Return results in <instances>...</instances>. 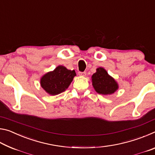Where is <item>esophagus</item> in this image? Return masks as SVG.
<instances>
[{"mask_svg": "<svg viewBox=\"0 0 155 155\" xmlns=\"http://www.w3.org/2000/svg\"><path fill=\"white\" fill-rule=\"evenodd\" d=\"M78 75L79 76H81V77H85L86 76V72H78Z\"/></svg>", "mask_w": 155, "mask_h": 155, "instance_id": "esophagus-1", "label": "esophagus"}]
</instances>
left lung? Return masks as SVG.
Masks as SVG:
<instances>
[{
	"label": "left lung",
	"instance_id": "obj_1",
	"mask_svg": "<svg viewBox=\"0 0 155 155\" xmlns=\"http://www.w3.org/2000/svg\"><path fill=\"white\" fill-rule=\"evenodd\" d=\"M91 82L96 92L104 96L114 94L119 88L117 81L102 67L97 68L96 72L91 76Z\"/></svg>",
	"mask_w": 155,
	"mask_h": 155
}]
</instances>
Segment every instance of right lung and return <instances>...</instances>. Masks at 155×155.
<instances>
[{"instance_id":"right-lung-1","label":"right lung","mask_w":155,"mask_h":155,"mask_svg":"<svg viewBox=\"0 0 155 155\" xmlns=\"http://www.w3.org/2000/svg\"><path fill=\"white\" fill-rule=\"evenodd\" d=\"M75 76L77 74L74 70H70L59 65L41 77L40 85L49 95H58L67 90Z\"/></svg>"}]
</instances>
